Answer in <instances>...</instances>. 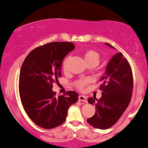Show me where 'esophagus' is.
<instances>
[{
    "label": "esophagus",
    "instance_id": "obj_1",
    "mask_svg": "<svg viewBox=\"0 0 148 148\" xmlns=\"http://www.w3.org/2000/svg\"><path fill=\"white\" fill-rule=\"evenodd\" d=\"M79 101H84V102H87V97L84 96V95H80L78 97Z\"/></svg>",
    "mask_w": 148,
    "mask_h": 148
}]
</instances>
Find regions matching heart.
<instances>
[{"label": "heart", "instance_id": "b5f03b06", "mask_svg": "<svg viewBox=\"0 0 148 148\" xmlns=\"http://www.w3.org/2000/svg\"><path fill=\"white\" fill-rule=\"evenodd\" d=\"M83 57L85 61H86V63H87V65H91V64H94V65H97L99 62V53H97L95 51L92 50V49H87V50L85 51L83 53ZM68 58H65L64 61L63 62V70L66 69V65H67V62H68ZM87 80H80L77 82V86L78 88H82L84 87V85L85 84L87 83Z\"/></svg>", "mask_w": 148, "mask_h": 148}]
</instances>
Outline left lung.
<instances>
[{
    "label": "left lung",
    "instance_id": "8db88e82",
    "mask_svg": "<svg viewBox=\"0 0 148 148\" xmlns=\"http://www.w3.org/2000/svg\"><path fill=\"white\" fill-rule=\"evenodd\" d=\"M106 45L115 49L111 44ZM101 98L88 99L89 104L95 106V114L87 120L92 126L105 130L118 121L128 107L133 93V75L131 66L121 53L114 55L100 78Z\"/></svg>",
    "mask_w": 148,
    "mask_h": 148
}]
</instances>
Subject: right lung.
Wrapping results in <instances>:
<instances>
[{
	"label": "right lung",
	"mask_w": 148,
	"mask_h": 148,
	"mask_svg": "<svg viewBox=\"0 0 148 148\" xmlns=\"http://www.w3.org/2000/svg\"><path fill=\"white\" fill-rule=\"evenodd\" d=\"M75 49L73 43L51 42L34 49L20 70L19 92L24 109L35 124L45 129L61 125L68 110L78 100V94L68 91L56 96L53 83L61 76L63 58Z\"/></svg>",
	"instance_id": "obj_1"
}]
</instances>
